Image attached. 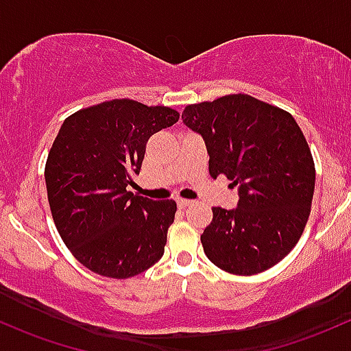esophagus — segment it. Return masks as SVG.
I'll return each instance as SVG.
<instances>
[{"label":"esophagus","instance_id":"obj_1","mask_svg":"<svg viewBox=\"0 0 351 351\" xmlns=\"http://www.w3.org/2000/svg\"><path fill=\"white\" fill-rule=\"evenodd\" d=\"M191 203H193V202H190V199H183V198L176 199V205H178L180 210H184V208H188V206H190Z\"/></svg>","mask_w":351,"mask_h":351}]
</instances>
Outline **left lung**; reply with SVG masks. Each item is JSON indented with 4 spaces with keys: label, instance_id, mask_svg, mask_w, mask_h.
Instances as JSON below:
<instances>
[{
    "label": "left lung",
    "instance_id": "left-lung-1",
    "mask_svg": "<svg viewBox=\"0 0 351 351\" xmlns=\"http://www.w3.org/2000/svg\"><path fill=\"white\" fill-rule=\"evenodd\" d=\"M183 123L205 140L210 175L238 186V206L213 208L202 234L208 260L233 275L275 267L298 243L310 217L315 163L295 118L250 95L188 105Z\"/></svg>",
    "mask_w": 351,
    "mask_h": 351
}]
</instances>
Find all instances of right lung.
I'll use <instances>...</instances> for the list:
<instances>
[{
  "label": "right lung",
  "instance_id": "add662e5",
  "mask_svg": "<svg viewBox=\"0 0 351 351\" xmlns=\"http://www.w3.org/2000/svg\"><path fill=\"white\" fill-rule=\"evenodd\" d=\"M178 118L169 106L123 98L63 121L46 160V191L58 233L83 267L123 280L163 256L176 203L153 202L126 186L140 173L149 136Z\"/></svg>",
  "mask_w": 351,
  "mask_h": 351
}]
</instances>
